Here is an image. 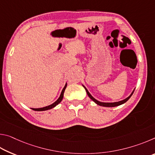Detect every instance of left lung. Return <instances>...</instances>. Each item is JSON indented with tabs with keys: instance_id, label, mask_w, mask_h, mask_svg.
Returning a JSON list of instances; mask_svg holds the SVG:
<instances>
[{
	"instance_id": "1",
	"label": "left lung",
	"mask_w": 155,
	"mask_h": 155,
	"mask_svg": "<svg viewBox=\"0 0 155 155\" xmlns=\"http://www.w3.org/2000/svg\"><path fill=\"white\" fill-rule=\"evenodd\" d=\"M83 86L84 87V88L85 89V91H86V92H87L88 96L90 97V98L91 100H92V101L94 102V103H96L97 104H98V105L103 106V107H117V106H119V105H120V104H122L125 103L126 102H127V101H128V100L130 98L131 96L133 95V92H134V91H135V90H133V92L130 94V95L129 96L127 97V98H125V99H124V100H122V101H119V102H115V103H102V102H100V101H97L96 99L94 98V97H93L92 96H91V94H90V92H89L88 90H87V88H86L84 85H83Z\"/></svg>"
}]
</instances>
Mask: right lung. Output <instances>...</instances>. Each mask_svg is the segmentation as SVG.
I'll return each instance as SVG.
<instances>
[{"instance_id": "add662e5", "label": "right lung", "mask_w": 155, "mask_h": 155, "mask_svg": "<svg viewBox=\"0 0 155 155\" xmlns=\"http://www.w3.org/2000/svg\"><path fill=\"white\" fill-rule=\"evenodd\" d=\"M67 87V83L65 84V85L64 86V89L62 90V91L61 93V95H60L59 98L57 100V101L54 102V103H52V104H51V105H48L47 107H42V108H38V109H34V108H31V109L34 110V111H46V110H48V109H51L52 108H53V107H56L57 104H58L59 103H61V101H62L63 99V97H64V91H65V88H66Z\"/></svg>"}]
</instances>
